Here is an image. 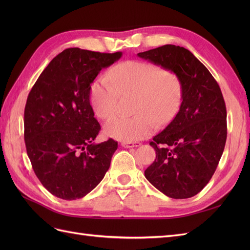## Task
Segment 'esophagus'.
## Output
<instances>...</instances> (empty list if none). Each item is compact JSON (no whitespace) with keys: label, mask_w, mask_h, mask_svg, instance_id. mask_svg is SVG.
<instances>
[{"label":"esophagus","mask_w":250,"mask_h":250,"mask_svg":"<svg viewBox=\"0 0 250 250\" xmlns=\"http://www.w3.org/2000/svg\"><path fill=\"white\" fill-rule=\"evenodd\" d=\"M122 146L125 148H133V147H139L141 146V143L139 142H123Z\"/></svg>","instance_id":"1"}]
</instances>
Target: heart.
<instances>
[{
    "label": "heart",
    "instance_id": "1",
    "mask_svg": "<svg viewBox=\"0 0 250 250\" xmlns=\"http://www.w3.org/2000/svg\"><path fill=\"white\" fill-rule=\"evenodd\" d=\"M137 95L131 118L113 117L105 124L108 137L123 142H135L156 129V120L167 124L175 117L183 101V82L176 72L148 62L128 60L115 65L106 78L96 81L90 89L95 115L102 120L118 109L119 95Z\"/></svg>",
    "mask_w": 250,
    "mask_h": 250
}]
</instances>
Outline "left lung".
I'll return each mask as SVG.
<instances>
[{
  "label": "left lung",
  "instance_id": "obj_1",
  "mask_svg": "<svg viewBox=\"0 0 250 250\" xmlns=\"http://www.w3.org/2000/svg\"><path fill=\"white\" fill-rule=\"evenodd\" d=\"M138 56L176 72L184 89L177 115L150 142L156 157L145 170V177L168 197H193L214 175L224 150L228 126L221 89L207 67L184 47L165 44Z\"/></svg>",
  "mask_w": 250,
  "mask_h": 250
}]
</instances>
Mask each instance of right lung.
I'll return each mask as SVG.
<instances>
[{"instance_id": "right-lung-1", "label": "right lung", "mask_w": 250, "mask_h": 250, "mask_svg": "<svg viewBox=\"0 0 250 250\" xmlns=\"http://www.w3.org/2000/svg\"><path fill=\"white\" fill-rule=\"evenodd\" d=\"M121 56L65 49L30 90L24 113L27 154L42 185L58 198L84 197L109 169L118 142H94L101 127L89 103L90 84Z\"/></svg>"}]
</instances>
